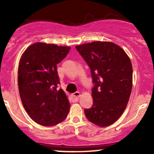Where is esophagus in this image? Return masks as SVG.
Segmentation results:
<instances>
[{"mask_svg": "<svg viewBox=\"0 0 154 154\" xmlns=\"http://www.w3.org/2000/svg\"><path fill=\"white\" fill-rule=\"evenodd\" d=\"M80 95V93L79 91H76L74 94H72V97L74 100H77L79 99V97Z\"/></svg>", "mask_w": 154, "mask_h": 154, "instance_id": "esophagus-1", "label": "esophagus"}]
</instances>
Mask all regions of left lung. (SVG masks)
I'll list each match as a JSON object with an SVG mask.
<instances>
[{
	"mask_svg": "<svg viewBox=\"0 0 154 154\" xmlns=\"http://www.w3.org/2000/svg\"><path fill=\"white\" fill-rule=\"evenodd\" d=\"M89 66L94 87L93 105L84 110L88 120L100 127L116 122L125 111L133 87V67L125 51L109 42L76 46Z\"/></svg>",
	"mask_w": 154,
	"mask_h": 154,
	"instance_id": "obj_1",
	"label": "left lung"
}]
</instances>
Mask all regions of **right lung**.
Listing matches in <instances>:
<instances>
[{
    "label": "right lung",
    "instance_id": "obj_1",
    "mask_svg": "<svg viewBox=\"0 0 154 154\" xmlns=\"http://www.w3.org/2000/svg\"><path fill=\"white\" fill-rule=\"evenodd\" d=\"M71 48L36 42L23 53L19 62L18 83L20 97L29 116L37 124L54 126L67 117L70 103L59 88L57 64Z\"/></svg>",
    "mask_w": 154,
    "mask_h": 154
}]
</instances>
